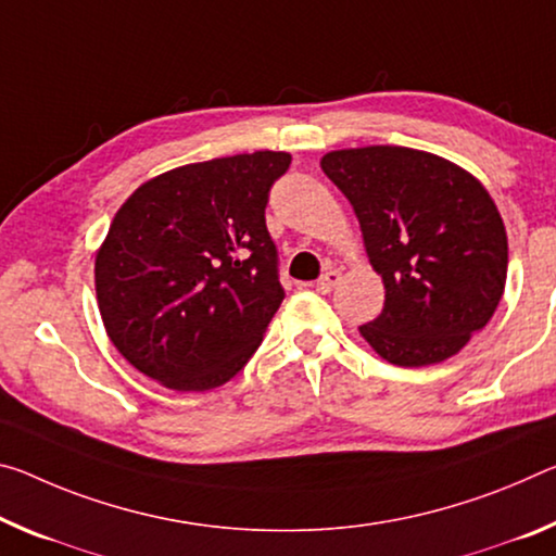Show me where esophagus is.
I'll return each mask as SVG.
<instances>
[{
	"mask_svg": "<svg viewBox=\"0 0 556 556\" xmlns=\"http://www.w3.org/2000/svg\"><path fill=\"white\" fill-rule=\"evenodd\" d=\"M341 281V271H337V269H329V271H324V275L316 279V292H321V294H329L331 289H337V285Z\"/></svg>",
	"mask_w": 556,
	"mask_h": 556,
	"instance_id": "34e87169",
	"label": "esophagus"
}]
</instances>
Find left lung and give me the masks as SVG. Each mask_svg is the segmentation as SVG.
Masks as SVG:
<instances>
[{"mask_svg": "<svg viewBox=\"0 0 556 556\" xmlns=\"http://www.w3.org/2000/svg\"><path fill=\"white\" fill-rule=\"evenodd\" d=\"M321 170L354 205L386 287L361 337L395 366L455 356L505 292L507 232L490 192L445 157L401 146L331 151Z\"/></svg>", "mask_w": 556, "mask_h": 556, "instance_id": "obj_1", "label": "left lung"}]
</instances>
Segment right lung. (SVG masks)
<instances>
[{
	"instance_id": "add662e5",
	"label": "right lung",
	"mask_w": 556,
	"mask_h": 556,
	"mask_svg": "<svg viewBox=\"0 0 556 556\" xmlns=\"http://www.w3.org/2000/svg\"><path fill=\"white\" fill-rule=\"evenodd\" d=\"M289 163L275 151L190 163L123 202L96 254V296L140 374L210 391L260 349L285 299L264 207Z\"/></svg>"
}]
</instances>
